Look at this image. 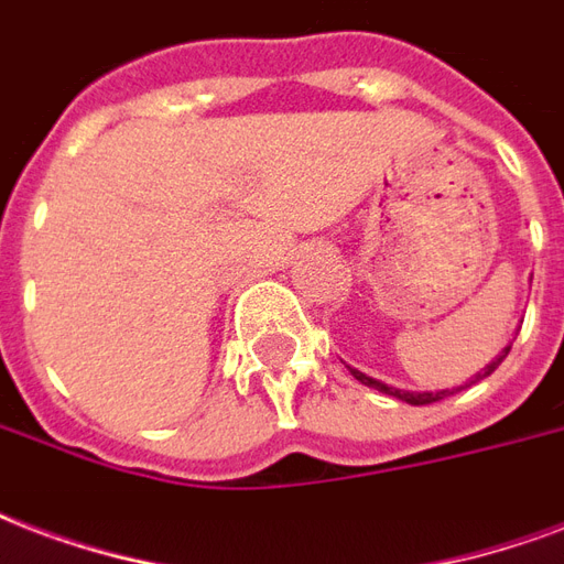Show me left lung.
<instances>
[{
    "label": "left lung",
    "instance_id": "left-lung-1",
    "mask_svg": "<svg viewBox=\"0 0 564 564\" xmlns=\"http://www.w3.org/2000/svg\"><path fill=\"white\" fill-rule=\"evenodd\" d=\"M508 352H511V344L505 346L502 352H499V356H496L494 361H490V365L481 367V370H478V373H475V377L469 379V382H466V386H457V388H442V391H403V388L386 386V382H382V379L367 377V373H361V370H356V367H349V373H352V377H356L358 382H361V386H367V388H377V391H382V394H391V398L403 400V403H410V406H427V403H436V400H445V398H448V394H457V391H463V388H469V386H475V382H481V379L490 377V373H494L496 367L502 365L505 356H508Z\"/></svg>",
    "mask_w": 564,
    "mask_h": 564
}]
</instances>
